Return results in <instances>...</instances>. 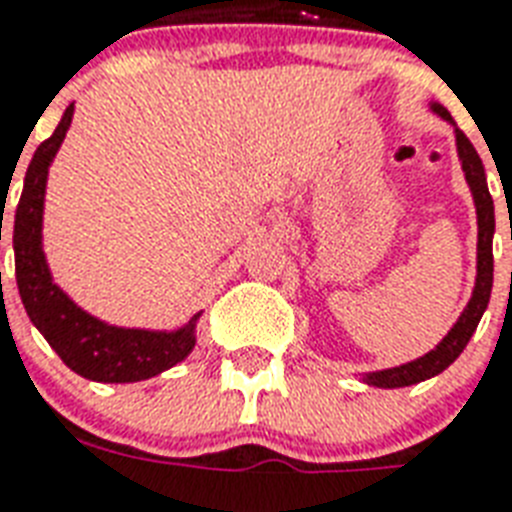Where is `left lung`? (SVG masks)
<instances>
[{
    "label": "left lung",
    "instance_id": "obj_1",
    "mask_svg": "<svg viewBox=\"0 0 512 512\" xmlns=\"http://www.w3.org/2000/svg\"><path fill=\"white\" fill-rule=\"evenodd\" d=\"M433 114H438L444 122L454 124L452 114L446 111L441 103H430ZM454 138H457V154H460L462 172L470 185L473 201H476V215H478V273H476V287H473V297L465 305V311L460 313V319L449 329V335L438 342L436 348L425 353V356L414 358L409 364L393 366V369H382V372H369L364 374L366 385L374 388H406L414 382L430 380L441 374L449 364H454V358L460 356L468 340L476 332L478 321L484 316L489 297H492V281H494V255H492V239H494V201L486 185V172L481 164V156L476 154V148L465 138V132L457 130L454 124Z\"/></svg>",
    "mask_w": 512,
    "mask_h": 512
}]
</instances>
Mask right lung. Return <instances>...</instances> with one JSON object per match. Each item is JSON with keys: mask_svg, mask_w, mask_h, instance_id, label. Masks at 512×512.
Segmentation results:
<instances>
[{"mask_svg": "<svg viewBox=\"0 0 512 512\" xmlns=\"http://www.w3.org/2000/svg\"><path fill=\"white\" fill-rule=\"evenodd\" d=\"M74 116V103L66 108L50 138L34 151L28 164L23 193L15 209L12 247H15V279L28 319L68 369L95 382H140L180 364L196 345V313L175 332L111 327L82 311L52 281L42 252V212L47 172L66 138Z\"/></svg>", "mask_w": 512, "mask_h": 512, "instance_id": "right-lung-1", "label": "right lung"}]
</instances>
